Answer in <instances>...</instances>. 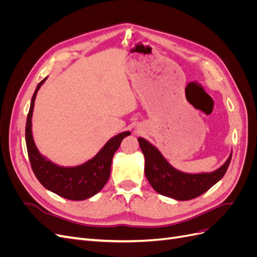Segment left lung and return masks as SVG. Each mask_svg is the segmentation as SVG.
<instances>
[{
    "mask_svg": "<svg viewBox=\"0 0 257 257\" xmlns=\"http://www.w3.org/2000/svg\"><path fill=\"white\" fill-rule=\"evenodd\" d=\"M145 157V175L152 188L161 195L176 200H190L200 196L219 182L226 173L231 154L224 164L212 173L186 174L176 169L163 157L157 147L145 138H138Z\"/></svg>",
    "mask_w": 257,
    "mask_h": 257,
    "instance_id": "8db88e82",
    "label": "left lung"
}]
</instances>
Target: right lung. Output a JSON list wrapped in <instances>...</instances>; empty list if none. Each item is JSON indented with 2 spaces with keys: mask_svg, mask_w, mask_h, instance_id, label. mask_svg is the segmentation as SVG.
<instances>
[{
  "mask_svg": "<svg viewBox=\"0 0 257 257\" xmlns=\"http://www.w3.org/2000/svg\"><path fill=\"white\" fill-rule=\"evenodd\" d=\"M47 78L46 77L37 84L27 118L26 143L31 166L45 189L69 200L88 199L104 188L110 176L113 154L118 150L123 138L131 135V132H122L110 138L94 158L81 165L64 167L54 164L38 151L32 134V115L36 94Z\"/></svg>",
  "mask_w": 257,
  "mask_h": 257,
  "instance_id": "add662e5",
  "label": "right lung"
}]
</instances>
